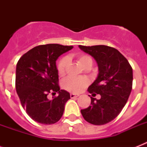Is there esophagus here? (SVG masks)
<instances>
[{"instance_id":"obj_1","label":"esophagus","mask_w":147,"mask_h":147,"mask_svg":"<svg viewBox=\"0 0 147 147\" xmlns=\"http://www.w3.org/2000/svg\"><path fill=\"white\" fill-rule=\"evenodd\" d=\"M78 94H72V93H71V94H70V98H78Z\"/></svg>"}]
</instances>
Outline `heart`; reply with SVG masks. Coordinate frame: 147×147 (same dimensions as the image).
<instances>
[{"label":"heart","mask_w":147,"mask_h":147,"mask_svg":"<svg viewBox=\"0 0 147 147\" xmlns=\"http://www.w3.org/2000/svg\"><path fill=\"white\" fill-rule=\"evenodd\" d=\"M78 62L85 69H88L92 66L93 59L87 54H80L77 56ZM69 60L68 57H64L59 60L57 65V71L59 76H63L66 72L67 67ZM90 83L89 79L86 77H68L63 81L62 86L65 89L73 93H79L82 92L87 85Z\"/></svg>","instance_id":"1"}]
</instances>
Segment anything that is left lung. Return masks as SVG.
I'll return each mask as SVG.
<instances>
[{
    "instance_id": "obj_1",
    "label": "left lung",
    "mask_w": 147,
    "mask_h": 147,
    "mask_svg": "<svg viewBox=\"0 0 147 147\" xmlns=\"http://www.w3.org/2000/svg\"><path fill=\"white\" fill-rule=\"evenodd\" d=\"M79 48L98 62L99 74L88 91L90 94H100L99 100L91 97V105L81 110V113L88 123L104 125L116 118L127 101L132 90V67L113 47L98 45L79 46Z\"/></svg>"
}]
</instances>
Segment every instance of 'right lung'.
<instances>
[{
  "label": "right lung",
  "mask_w": 147,
  "mask_h": 147,
  "mask_svg": "<svg viewBox=\"0 0 147 147\" xmlns=\"http://www.w3.org/2000/svg\"><path fill=\"white\" fill-rule=\"evenodd\" d=\"M71 46L40 45L22 55L17 64L15 86L22 107L33 121L53 124L59 121L70 94L60 89L55 61ZM59 93L49 100V93Z\"/></svg>",
  "instance_id": "right-lung-1"
}]
</instances>
